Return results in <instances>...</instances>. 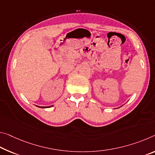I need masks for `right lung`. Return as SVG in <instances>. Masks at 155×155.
<instances>
[{
    "label": "right lung",
    "mask_w": 155,
    "mask_h": 155,
    "mask_svg": "<svg viewBox=\"0 0 155 155\" xmlns=\"http://www.w3.org/2000/svg\"><path fill=\"white\" fill-rule=\"evenodd\" d=\"M51 106H52V105H51ZM42 107V108H45V107Z\"/></svg>",
    "instance_id": "right-lung-1"
}]
</instances>
